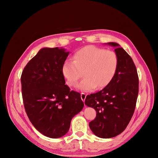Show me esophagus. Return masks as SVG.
Returning <instances> with one entry per match:
<instances>
[{
  "instance_id": "34e87169",
  "label": "esophagus",
  "mask_w": 158,
  "mask_h": 158,
  "mask_svg": "<svg viewBox=\"0 0 158 158\" xmlns=\"http://www.w3.org/2000/svg\"><path fill=\"white\" fill-rule=\"evenodd\" d=\"M86 94H84V93H81V100H83V102L85 101V98H86Z\"/></svg>"
}]
</instances>
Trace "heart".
Listing matches in <instances>:
<instances>
[{
  "mask_svg": "<svg viewBox=\"0 0 158 158\" xmlns=\"http://www.w3.org/2000/svg\"><path fill=\"white\" fill-rule=\"evenodd\" d=\"M73 60H67L62 66V73L69 87H74L84 75L78 88L90 92L96 87L105 88L112 81L119 66L118 56L115 52L89 45L74 53Z\"/></svg>",
  "mask_w": 158,
  "mask_h": 158,
  "instance_id": "heart-1",
  "label": "heart"
}]
</instances>
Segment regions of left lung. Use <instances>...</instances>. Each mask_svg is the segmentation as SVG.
Returning <instances> with one entry per match:
<instances>
[{"label":"left lung","instance_id":"1","mask_svg":"<svg viewBox=\"0 0 158 158\" xmlns=\"http://www.w3.org/2000/svg\"><path fill=\"white\" fill-rule=\"evenodd\" d=\"M117 71L110 84L100 92L86 96L85 105L96 112L89 126L92 132L103 139L115 137L126 128L134 114L139 94V76L132 58L116 43Z\"/></svg>","mask_w":158,"mask_h":158}]
</instances>
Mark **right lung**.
Returning a JSON list of instances; mask_svg holds the SVG:
<instances>
[{"label": "right lung", "mask_w": 158, "mask_h": 158, "mask_svg": "<svg viewBox=\"0 0 158 158\" xmlns=\"http://www.w3.org/2000/svg\"><path fill=\"white\" fill-rule=\"evenodd\" d=\"M69 53L62 48H43L21 76L26 113L35 128L52 139L66 135L73 117L84 106L81 94L65 85L62 66Z\"/></svg>", "instance_id": "right-lung-1"}]
</instances>
